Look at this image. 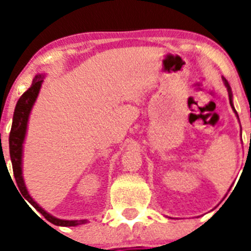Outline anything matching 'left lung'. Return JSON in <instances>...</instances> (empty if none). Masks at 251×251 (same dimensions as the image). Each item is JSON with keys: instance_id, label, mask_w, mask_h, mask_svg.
I'll return each mask as SVG.
<instances>
[{"instance_id": "1", "label": "left lung", "mask_w": 251, "mask_h": 251, "mask_svg": "<svg viewBox=\"0 0 251 251\" xmlns=\"http://www.w3.org/2000/svg\"><path fill=\"white\" fill-rule=\"evenodd\" d=\"M223 80H224V84H225V86H226V89H227V93H229L230 105H231L232 110H234V113H235V114H236V117H238V119H239V115H238V113H236V110H235V108H234V103H232V92H231V88H230L229 83H227V80H226L225 77H223ZM239 122H240V121H239Z\"/></svg>"}]
</instances>
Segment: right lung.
I'll return each mask as SVG.
<instances>
[{
    "label": "right lung",
    "mask_w": 251,
    "mask_h": 251,
    "mask_svg": "<svg viewBox=\"0 0 251 251\" xmlns=\"http://www.w3.org/2000/svg\"><path fill=\"white\" fill-rule=\"evenodd\" d=\"M45 74H37L35 75L34 80L31 86L26 90L24 94L20 97L19 101L15 108V113H13L12 118V127H11L10 132V138H8V143H10V157L11 162H12V170H13V176L16 179L17 186H19V191L21 195L25 197L27 202L36 208L40 214L45 217L49 223L54 224L56 226H77L83 225V224L88 223L86 219L84 220H63V219H57V217L52 216L45 211L36 201L31 197L28 194L27 187L25 185V179L22 176V156H24V143H25L26 133H27V124L28 118H30L31 110L34 106L35 101H36L37 97H39L40 89L45 79Z\"/></svg>",
    "instance_id": "obj_1"
}]
</instances>
